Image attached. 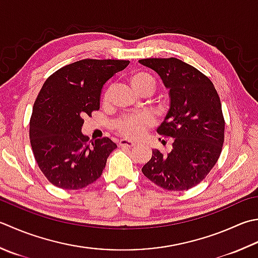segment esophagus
Here are the masks:
<instances>
[{"label":"esophagus","mask_w":258,"mask_h":258,"mask_svg":"<svg viewBox=\"0 0 258 258\" xmlns=\"http://www.w3.org/2000/svg\"><path fill=\"white\" fill-rule=\"evenodd\" d=\"M119 146H125V148H133V146H135L136 144L133 142V141H130V140H120L118 142Z\"/></svg>","instance_id":"1"}]
</instances>
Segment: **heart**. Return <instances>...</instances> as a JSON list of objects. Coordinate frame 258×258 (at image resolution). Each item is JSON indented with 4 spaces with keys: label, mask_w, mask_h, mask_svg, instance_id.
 I'll use <instances>...</instances> for the list:
<instances>
[{
    "label": "heart",
    "mask_w": 258,
    "mask_h": 258,
    "mask_svg": "<svg viewBox=\"0 0 258 258\" xmlns=\"http://www.w3.org/2000/svg\"><path fill=\"white\" fill-rule=\"evenodd\" d=\"M131 85L138 90L141 95H151L154 93L156 87V82L148 73L138 72L134 73L130 77ZM109 97V89L106 90L104 99L107 100ZM154 124V118L149 113H139L134 115H125L123 117L116 120L115 127L118 132L126 136V138L135 139L143 134L145 130H148Z\"/></svg>",
    "instance_id": "b5f03b06"
}]
</instances>
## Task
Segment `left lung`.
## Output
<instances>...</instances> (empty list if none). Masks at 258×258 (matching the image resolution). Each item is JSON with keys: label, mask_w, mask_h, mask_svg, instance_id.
Wrapping results in <instances>:
<instances>
[{"label": "left lung", "mask_w": 258, "mask_h": 258, "mask_svg": "<svg viewBox=\"0 0 258 258\" xmlns=\"http://www.w3.org/2000/svg\"><path fill=\"white\" fill-rule=\"evenodd\" d=\"M160 76L169 89L170 108L158 127L173 139L171 152L152 150L142 172L166 190H188L203 181L219 159L225 120L219 96L210 79L176 58L139 60Z\"/></svg>", "instance_id": "1"}]
</instances>
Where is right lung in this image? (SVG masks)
I'll return each mask as SVG.
<instances>
[{
    "instance_id": "right-lung-1",
    "label": "right lung",
    "mask_w": 258,
    "mask_h": 258,
    "mask_svg": "<svg viewBox=\"0 0 258 258\" xmlns=\"http://www.w3.org/2000/svg\"><path fill=\"white\" fill-rule=\"evenodd\" d=\"M128 60L84 59L45 80L30 119V142L40 170L58 188L77 190L95 182L117 148L108 138L88 144L84 118L99 109L104 85Z\"/></svg>"
}]
</instances>
